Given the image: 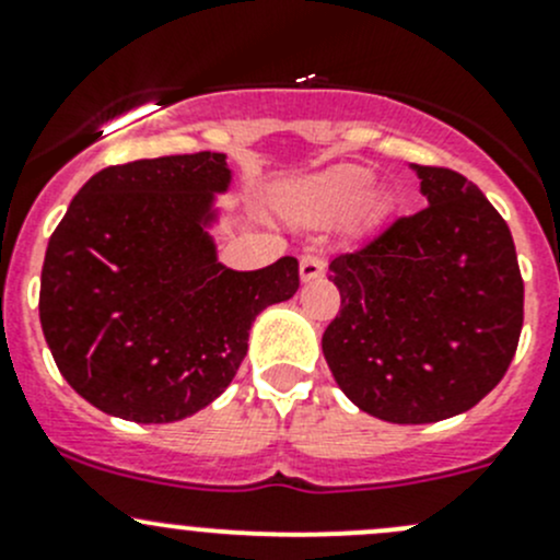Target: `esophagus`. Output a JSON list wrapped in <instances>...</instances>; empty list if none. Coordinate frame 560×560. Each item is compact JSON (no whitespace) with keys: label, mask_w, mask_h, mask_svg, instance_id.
<instances>
[{"label":"esophagus","mask_w":560,"mask_h":560,"mask_svg":"<svg viewBox=\"0 0 560 560\" xmlns=\"http://www.w3.org/2000/svg\"><path fill=\"white\" fill-rule=\"evenodd\" d=\"M322 273H325V257H322V254H314V252L303 254V257H301V279L303 281H314V279H319Z\"/></svg>","instance_id":"esophagus-1"}]
</instances>
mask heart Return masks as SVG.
Wrapping results in <instances>:
<instances>
[{
	"label": "heart",
	"instance_id": "1",
	"mask_svg": "<svg viewBox=\"0 0 560 560\" xmlns=\"http://www.w3.org/2000/svg\"><path fill=\"white\" fill-rule=\"evenodd\" d=\"M371 184V173L363 167H338V171L322 175L308 191L306 208L316 219H338L352 211L365 195ZM369 208V206H365Z\"/></svg>",
	"mask_w": 560,
	"mask_h": 560
}]
</instances>
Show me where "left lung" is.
I'll list each match as a JSON object with an SVG mask.
<instances>
[{
    "instance_id": "obj_1",
    "label": "left lung",
    "mask_w": 560,
    "mask_h": 560,
    "mask_svg": "<svg viewBox=\"0 0 560 560\" xmlns=\"http://www.w3.org/2000/svg\"><path fill=\"white\" fill-rule=\"evenodd\" d=\"M428 208L338 254L341 308L322 352L354 406L422 425L477 406L510 369L523 279L510 228L477 184L411 165Z\"/></svg>"
}]
</instances>
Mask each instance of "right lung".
<instances>
[{
    "mask_svg": "<svg viewBox=\"0 0 560 560\" xmlns=\"http://www.w3.org/2000/svg\"><path fill=\"white\" fill-rule=\"evenodd\" d=\"M217 151L113 165L81 186L45 248L39 325L61 376L100 411L175 422L228 389L262 308L301 287L298 259H217Z\"/></svg>",
    "mask_w": 560,
    "mask_h": 560,
    "instance_id": "right-lung-1",
    "label": "right lung"
}]
</instances>
